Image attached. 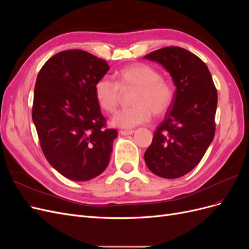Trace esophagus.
Segmentation results:
<instances>
[{"instance_id": "esophagus-1", "label": "esophagus", "mask_w": 249, "mask_h": 249, "mask_svg": "<svg viewBox=\"0 0 249 249\" xmlns=\"http://www.w3.org/2000/svg\"><path fill=\"white\" fill-rule=\"evenodd\" d=\"M134 133L133 130H122L119 131V134L123 135V136H127V135H132Z\"/></svg>"}]
</instances>
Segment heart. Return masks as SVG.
Instances as JSON below:
<instances>
[{"mask_svg":"<svg viewBox=\"0 0 249 249\" xmlns=\"http://www.w3.org/2000/svg\"><path fill=\"white\" fill-rule=\"evenodd\" d=\"M116 82L107 77L97 80L94 85V95L99 106L112 113L117 108L119 87L137 88L133 96L134 107L118 111L112 117V124L130 129L150 119L152 111L159 116L166 112L173 102V88L170 83L161 78L159 71L144 63H135L115 72Z\"/></svg>","mask_w":249,"mask_h":249,"instance_id":"1","label":"heart"}]
</instances>
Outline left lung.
Listing matches in <instances>:
<instances>
[{"label": "left lung", "instance_id": "obj_1", "mask_svg": "<svg viewBox=\"0 0 249 249\" xmlns=\"http://www.w3.org/2000/svg\"><path fill=\"white\" fill-rule=\"evenodd\" d=\"M144 58L162 65L176 86L144 160L156 176L178 178L196 166L214 139L217 90L205 62L185 49L163 48Z\"/></svg>", "mask_w": 249, "mask_h": 249}]
</instances>
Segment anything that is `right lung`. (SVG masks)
<instances>
[{"label":"right lung","instance_id":"obj_1","mask_svg":"<svg viewBox=\"0 0 249 249\" xmlns=\"http://www.w3.org/2000/svg\"><path fill=\"white\" fill-rule=\"evenodd\" d=\"M110 70L81 50L60 52L37 76L32 119L41 149L52 167L84 182L107 168L117 131L107 129L95 100L94 85Z\"/></svg>","mask_w":249,"mask_h":249}]
</instances>
